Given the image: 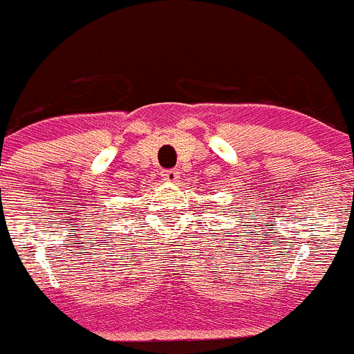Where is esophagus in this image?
Returning a JSON list of instances; mask_svg holds the SVG:
<instances>
[{
  "instance_id": "obj_1",
  "label": "esophagus",
  "mask_w": 354,
  "mask_h": 354,
  "mask_svg": "<svg viewBox=\"0 0 354 354\" xmlns=\"http://www.w3.org/2000/svg\"><path fill=\"white\" fill-rule=\"evenodd\" d=\"M161 177L165 180H168V183H177V180H179V170H165L161 174Z\"/></svg>"
}]
</instances>
